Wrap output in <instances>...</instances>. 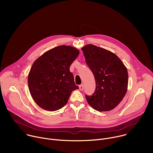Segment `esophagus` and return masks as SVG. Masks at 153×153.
Segmentation results:
<instances>
[{"label":"esophagus","instance_id":"esophagus-1","mask_svg":"<svg viewBox=\"0 0 153 153\" xmlns=\"http://www.w3.org/2000/svg\"><path fill=\"white\" fill-rule=\"evenodd\" d=\"M79 89H80V90H83V84H81L79 85Z\"/></svg>","mask_w":153,"mask_h":153}]
</instances>
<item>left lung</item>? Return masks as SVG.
I'll list each match as a JSON object with an SVG mask.
<instances>
[{
    "instance_id": "left-lung-1",
    "label": "left lung",
    "mask_w": 153,
    "mask_h": 153,
    "mask_svg": "<svg viewBox=\"0 0 153 153\" xmlns=\"http://www.w3.org/2000/svg\"><path fill=\"white\" fill-rule=\"evenodd\" d=\"M82 50L96 84L94 93L91 96L86 94V100L98 111H110L126 94L128 82L127 69L116 54L104 48L89 44Z\"/></svg>"
}]
</instances>
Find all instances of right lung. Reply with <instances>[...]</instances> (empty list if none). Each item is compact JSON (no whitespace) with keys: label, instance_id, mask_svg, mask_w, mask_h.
Instances as JSON below:
<instances>
[{"label":"right lung","instance_id":"right-lung-1","mask_svg":"<svg viewBox=\"0 0 153 153\" xmlns=\"http://www.w3.org/2000/svg\"><path fill=\"white\" fill-rule=\"evenodd\" d=\"M79 51L60 45L43 54L33 64L28 77L30 94L42 108L54 111L68 102L73 91L79 89L70 71Z\"/></svg>","mask_w":153,"mask_h":153}]
</instances>
